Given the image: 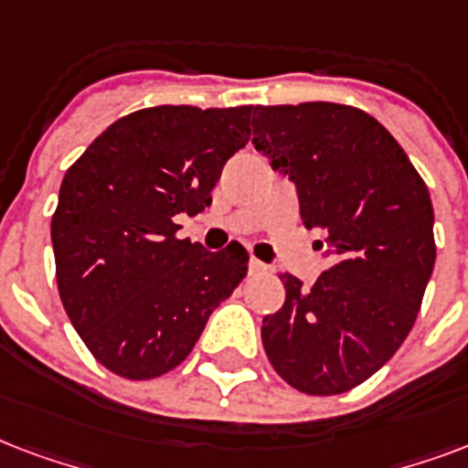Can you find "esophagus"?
<instances>
[{
  "mask_svg": "<svg viewBox=\"0 0 468 468\" xmlns=\"http://www.w3.org/2000/svg\"><path fill=\"white\" fill-rule=\"evenodd\" d=\"M249 273H251V275L268 273V266H266V263H263V261H259V259H251V261H249Z\"/></svg>",
  "mask_w": 468,
  "mask_h": 468,
  "instance_id": "1",
  "label": "esophagus"
}]
</instances>
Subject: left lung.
<instances>
[{"label":"left lung","mask_w":468,"mask_h":468,"mask_svg":"<svg viewBox=\"0 0 468 468\" xmlns=\"http://www.w3.org/2000/svg\"><path fill=\"white\" fill-rule=\"evenodd\" d=\"M253 146L295 183L329 268L313 288L283 273L285 303L261 339L278 376L310 396L346 393L415 324L434 268L425 180L371 114L335 102L253 110Z\"/></svg>","instance_id":"1"}]
</instances>
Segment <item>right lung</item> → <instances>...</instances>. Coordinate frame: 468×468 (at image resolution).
Listing matches in <instances>:
<instances>
[{"mask_svg": "<svg viewBox=\"0 0 468 468\" xmlns=\"http://www.w3.org/2000/svg\"><path fill=\"white\" fill-rule=\"evenodd\" d=\"M253 107H151L122 117L72 163L50 222L58 292L92 356L146 381L193 351L234 292L249 253L176 239L177 215L212 202L224 163L251 136Z\"/></svg>", "mask_w": 468, "mask_h": 468, "instance_id": "obj_1", "label": "right lung"}]
</instances>
